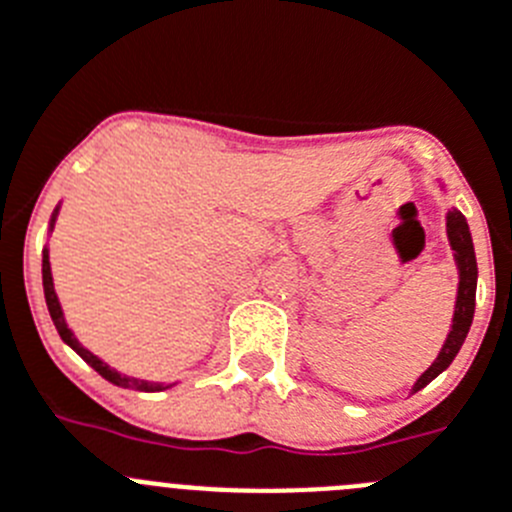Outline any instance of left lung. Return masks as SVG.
I'll list each match as a JSON object with an SVG mask.
<instances>
[{
	"mask_svg": "<svg viewBox=\"0 0 512 512\" xmlns=\"http://www.w3.org/2000/svg\"><path fill=\"white\" fill-rule=\"evenodd\" d=\"M447 238H449V246H452L454 251V264H457V274H459L452 327H449V335L447 340H444L442 350H439L437 360H434V363H431L429 368L416 378L411 393L429 386L439 373H444V370L452 365V360L457 358L459 348L464 345V337H467V332H470L472 317H475V292H477L475 246H472V233H470V225H467V218H464L457 208H452L447 213Z\"/></svg>",
	"mask_w": 512,
	"mask_h": 512,
	"instance_id": "obj_1",
	"label": "left lung"
}]
</instances>
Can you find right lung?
Listing matches in <instances>:
<instances>
[{
    "mask_svg": "<svg viewBox=\"0 0 512 512\" xmlns=\"http://www.w3.org/2000/svg\"><path fill=\"white\" fill-rule=\"evenodd\" d=\"M58 213H60V205H55L53 218H50L48 233H53L55 220H58ZM42 289H45V302H48V312H50V317H53V325H55V330H58V335L63 337V342L68 345V348H73L75 353L81 355V358L86 360V363L91 365V368L96 370L98 375H103L106 381L114 383V386H119V388H131V391H147V393L164 391V388L175 386V383H154V381H142V378H131V375H124V373H119L116 368H111L109 363H103V360L98 358V355H93L88 348H83L81 342H78V337H75V332L70 330L68 322H65L63 307H60V299H58V294H55L53 271H50L48 246L42 248Z\"/></svg>",
    "mask_w": 512,
    "mask_h": 512,
    "instance_id": "1",
    "label": "right lung"
}]
</instances>
